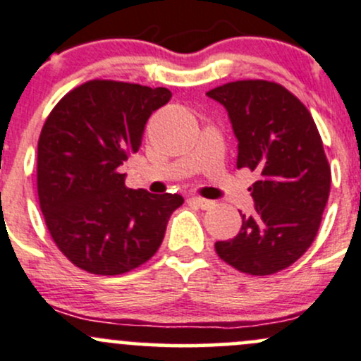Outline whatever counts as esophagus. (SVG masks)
<instances>
[{
	"label": "esophagus",
	"instance_id": "34e87169",
	"mask_svg": "<svg viewBox=\"0 0 361 361\" xmlns=\"http://www.w3.org/2000/svg\"><path fill=\"white\" fill-rule=\"evenodd\" d=\"M190 202L195 204V206H199L200 209H211L212 206H214V202L209 199H202V197H192Z\"/></svg>",
	"mask_w": 361,
	"mask_h": 361
}]
</instances>
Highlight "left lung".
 Wrapping results in <instances>:
<instances>
[{
    "label": "left lung",
    "mask_w": 361,
    "mask_h": 361,
    "mask_svg": "<svg viewBox=\"0 0 361 361\" xmlns=\"http://www.w3.org/2000/svg\"><path fill=\"white\" fill-rule=\"evenodd\" d=\"M226 109L238 140L237 168L259 180L249 188L256 212L242 216L218 256L247 275L290 267L317 237L331 192V166L313 117L298 97L263 79L226 82L207 91Z\"/></svg>",
    "instance_id": "left-lung-1"
}]
</instances>
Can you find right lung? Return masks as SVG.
I'll list each match as a JSON object with an SVG mask.
<instances>
[{"label": "right lung", "instance_id": "1", "mask_svg": "<svg viewBox=\"0 0 361 361\" xmlns=\"http://www.w3.org/2000/svg\"><path fill=\"white\" fill-rule=\"evenodd\" d=\"M168 88L93 79L53 107L37 142V197L60 252L93 275H123L147 263L164 238L178 193L124 183L121 166L138 152Z\"/></svg>", "mask_w": 361, "mask_h": 361}]
</instances>
